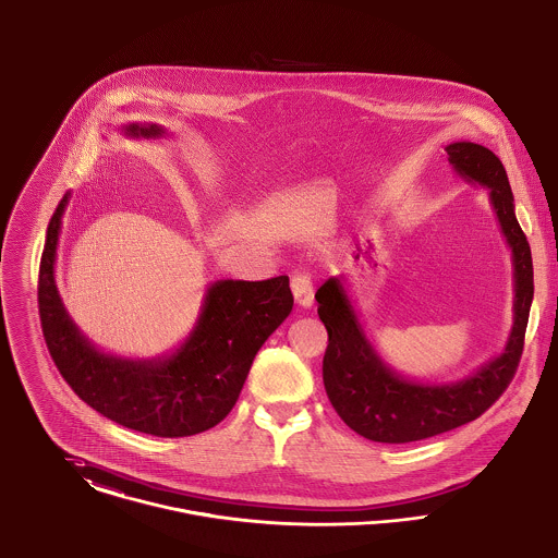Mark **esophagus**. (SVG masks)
<instances>
[{"instance_id": "obj_1", "label": "esophagus", "mask_w": 558, "mask_h": 558, "mask_svg": "<svg viewBox=\"0 0 558 558\" xmlns=\"http://www.w3.org/2000/svg\"><path fill=\"white\" fill-rule=\"evenodd\" d=\"M291 291H293V298L301 307H310L314 303V287H312L310 276L295 274L293 280H291Z\"/></svg>"}]
</instances>
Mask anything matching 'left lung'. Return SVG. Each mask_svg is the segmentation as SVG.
<instances>
[{"label":"left lung","instance_id":"left-lung-1","mask_svg":"<svg viewBox=\"0 0 558 558\" xmlns=\"http://www.w3.org/2000/svg\"><path fill=\"white\" fill-rule=\"evenodd\" d=\"M452 170L465 182L488 189L490 206L512 251L514 325L501 354L457 383H421L395 372L367 338L343 287L331 276L316 291L318 316L329 345L323 359L327 397L343 423L359 435L383 444H408L457 429L484 414L514 378L533 301V260L514 213V195L499 157L473 142L446 148Z\"/></svg>","mask_w":558,"mask_h":558}]
</instances>
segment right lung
I'll list each match as a JSON object with an SVG mask.
<instances>
[{"label":"right lung","instance_id":"1","mask_svg":"<svg viewBox=\"0 0 558 558\" xmlns=\"http://www.w3.org/2000/svg\"><path fill=\"white\" fill-rule=\"evenodd\" d=\"M129 137H163L157 123L123 125ZM63 195L46 229L38 303L44 340L72 390L128 429L186 437L213 429L235 405L258 348L293 310L289 276L210 282L195 327L170 354L128 359L99 350L68 314L54 282Z\"/></svg>","mask_w":558,"mask_h":558}]
</instances>
